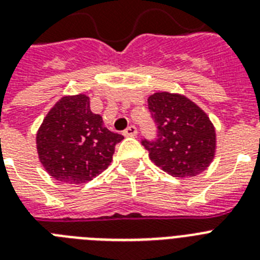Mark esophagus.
I'll use <instances>...</instances> for the list:
<instances>
[{"label": "esophagus", "instance_id": "obj_1", "mask_svg": "<svg viewBox=\"0 0 260 260\" xmlns=\"http://www.w3.org/2000/svg\"><path fill=\"white\" fill-rule=\"evenodd\" d=\"M122 134L125 135V137H134V135H137V127L135 126H128L127 128L123 130Z\"/></svg>", "mask_w": 260, "mask_h": 260}]
</instances>
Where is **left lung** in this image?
I'll return each instance as SVG.
<instances>
[{"instance_id":"left-lung-1","label":"left lung","mask_w":260,"mask_h":260,"mask_svg":"<svg viewBox=\"0 0 260 260\" xmlns=\"http://www.w3.org/2000/svg\"><path fill=\"white\" fill-rule=\"evenodd\" d=\"M147 101L156 125V138L142 139L150 159L174 177L205 171L216 151V132L209 117L180 94L154 93Z\"/></svg>"}]
</instances>
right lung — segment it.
Instances as JSON below:
<instances>
[{"label":"right lung","mask_w":260,"mask_h":260,"mask_svg":"<svg viewBox=\"0 0 260 260\" xmlns=\"http://www.w3.org/2000/svg\"><path fill=\"white\" fill-rule=\"evenodd\" d=\"M123 139L103 125L90 110L85 94L63 97L43 119L37 134L39 160L61 183L90 181L112 163L117 143Z\"/></svg>","instance_id":"add662e5"}]
</instances>
